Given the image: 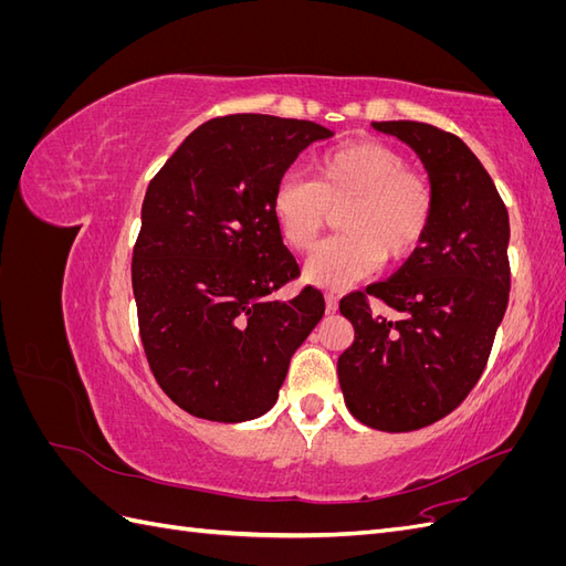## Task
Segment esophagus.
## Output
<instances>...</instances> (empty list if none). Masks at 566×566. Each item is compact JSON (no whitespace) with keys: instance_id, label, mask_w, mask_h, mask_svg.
Instances as JSON below:
<instances>
[{"instance_id":"1","label":"esophagus","mask_w":566,"mask_h":566,"mask_svg":"<svg viewBox=\"0 0 566 566\" xmlns=\"http://www.w3.org/2000/svg\"><path fill=\"white\" fill-rule=\"evenodd\" d=\"M325 312H328V314H335L337 312V295H333V293H325Z\"/></svg>"}]
</instances>
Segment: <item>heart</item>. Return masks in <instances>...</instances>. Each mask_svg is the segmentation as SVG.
<instances>
[{"label": "heart", "instance_id": "1", "mask_svg": "<svg viewBox=\"0 0 566 566\" xmlns=\"http://www.w3.org/2000/svg\"><path fill=\"white\" fill-rule=\"evenodd\" d=\"M314 179L283 177L271 193V214L285 245L310 250L331 212L342 235L304 262V281L345 290L368 279L382 260H408L430 231L434 186L408 167L403 153L380 142H352L325 150L312 165Z\"/></svg>", "mask_w": 566, "mask_h": 566}]
</instances>
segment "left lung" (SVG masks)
Masks as SVG:
<instances>
[{"instance_id":"1","label":"left lung","mask_w":566,"mask_h":566,"mask_svg":"<svg viewBox=\"0 0 566 566\" xmlns=\"http://www.w3.org/2000/svg\"><path fill=\"white\" fill-rule=\"evenodd\" d=\"M373 129L416 150L434 186V217L408 262L366 287L400 314L397 322L373 317L364 293L339 300L354 342L337 358V378L358 422L410 432L449 416L486 366L510 293V219L458 136L413 119Z\"/></svg>"}]
</instances>
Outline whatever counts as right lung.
Listing matches in <instances>:
<instances>
[{
    "mask_svg": "<svg viewBox=\"0 0 566 566\" xmlns=\"http://www.w3.org/2000/svg\"><path fill=\"white\" fill-rule=\"evenodd\" d=\"M331 136L310 119L214 117L148 184L132 287L150 370L186 413L212 422L264 416L290 356L321 321L316 287L273 297L300 269L271 193L306 146Z\"/></svg>",
    "mask_w": 566,
    "mask_h": 566,
    "instance_id": "right-lung-1",
    "label": "right lung"
}]
</instances>
